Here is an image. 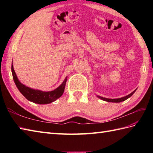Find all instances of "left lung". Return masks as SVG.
Instances as JSON below:
<instances>
[{"label": "left lung", "mask_w": 153, "mask_h": 153, "mask_svg": "<svg viewBox=\"0 0 153 153\" xmlns=\"http://www.w3.org/2000/svg\"><path fill=\"white\" fill-rule=\"evenodd\" d=\"M136 89L134 91H133L131 93L129 94V95H127L126 97H122V98H119V99H106V98H103V97H100V96H98L99 98H100V99H102L103 100H105V101H108V102H122V101H124V100H126V99H128V98H129L133 94H134L135 92Z\"/></svg>", "instance_id": "8db88e82"}]
</instances>
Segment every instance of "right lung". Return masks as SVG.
Returning <instances> with one entry per match:
<instances>
[{
	"instance_id": "obj_1",
	"label": "right lung",
	"mask_w": 153,
	"mask_h": 153,
	"mask_svg": "<svg viewBox=\"0 0 153 153\" xmlns=\"http://www.w3.org/2000/svg\"><path fill=\"white\" fill-rule=\"evenodd\" d=\"M12 73L13 79L16 83V87H18V90L21 92V93L24 95L27 100H30L31 102L37 104H48L56 100L59 98L64 93L65 89V85L66 83V78L65 79L64 82L61 85L54 91H41L32 89L30 87H27L24 85H23L18 80L17 76L14 71L13 65L12 64Z\"/></svg>"
}]
</instances>
